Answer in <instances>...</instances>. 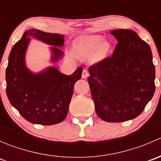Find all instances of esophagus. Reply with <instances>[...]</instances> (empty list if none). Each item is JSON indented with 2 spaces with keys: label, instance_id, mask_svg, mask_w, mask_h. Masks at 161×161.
Instances as JSON below:
<instances>
[{
  "label": "esophagus",
  "instance_id": "1",
  "mask_svg": "<svg viewBox=\"0 0 161 161\" xmlns=\"http://www.w3.org/2000/svg\"><path fill=\"white\" fill-rule=\"evenodd\" d=\"M89 75V71H88V69H83V71H82V77L83 78V79H86V78L87 77V76Z\"/></svg>",
  "mask_w": 161,
  "mask_h": 161
}]
</instances>
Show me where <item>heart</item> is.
<instances>
[{
    "label": "heart",
    "mask_w": 161,
    "mask_h": 161,
    "mask_svg": "<svg viewBox=\"0 0 161 161\" xmlns=\"http://www.w3.org/2000/svg\"><path fill=\"white\" fill-rule=\"evenodd\" d=\"M102 41L103 37L100 36H91L88 37L81 46V53L87 57H91L94 54L96 60L103 59L111 50V45L108 42Z\"/></svg>",
    "instance_id": "b5f03b06"
}]
</instances>
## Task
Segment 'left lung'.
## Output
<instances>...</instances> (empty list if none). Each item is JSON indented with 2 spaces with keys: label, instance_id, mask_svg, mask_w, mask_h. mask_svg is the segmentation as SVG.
Listing matches in <instances>:
<instances>
[{
  "label": "left lung",
  "instance_id": "left-lung-1",
  "mask_svg": "<svg viewBox=\"0 0 161 161\" xmlns=\"http://www.w3.org/2000/svg\"><path fill=\"white\" fill-rule=\"evenodd\" d=\"M118 40L112 56L89 69L95 110L100 119L122 122L139 116L155 92V66L148 43L135 31H111Z\"/></svg>",
  "mask_w": 161,
  "mask_h": 161
}]
</instances>
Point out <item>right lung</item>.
I'll use <instances>...</instances> for the list:
<instances>
[{
    "instance_id": "obj_1",
    "label": "right lung",
    "mask_w": 161,
    "mask_h": 161,
    "mask_svg": "<svg viewBox=\"0 0 161 161\" xmlns=\"http://www.w3.org/2000/svg\"><path fill=\"white\" fill-rule=\"evenodd\" d=\"M33 36L47 44L63 46L64 36L30 30L24 32L20 40L13 46L6 69V93L11 104L21 115L33 124L52 125L64 121L75 82L81 79L82 68L79 67L70 75L60 73L50 67L38 74L26 69L25 53ZM52 61H58L63 53L52 47Z\"/></svg>"
}]
</instances>
